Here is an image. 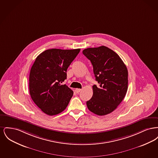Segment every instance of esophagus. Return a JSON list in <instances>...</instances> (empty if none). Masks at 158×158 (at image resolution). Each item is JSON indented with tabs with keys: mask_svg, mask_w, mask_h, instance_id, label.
<instances>
[{
	"mask_svg": "<svg viewBox=\"0 0 158 158\" xmlns=\"http://www.w3.org/2000/svg\"><path fill=\"white\" fill-rule=\"evenodd\" d=\"M81 90H82L81 89H75V92L76 94H78V93H79Z\"/></svg>",
	"mask_w": 158,
	"mask_h": 158,
	"instance_id": "34e87169",
	"label": "esophagus"
}]
</instances>
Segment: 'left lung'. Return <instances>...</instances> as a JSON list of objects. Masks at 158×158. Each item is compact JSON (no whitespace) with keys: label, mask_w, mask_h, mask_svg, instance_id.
<instances>
[{"label":"left lung","mask_w":158,"mask_h":158,"mask_svg":"<svg viewBox=\"0 0 158 158\" xmlns=\"http://www.w3.org/2000/svg\"><path fill=\"white\" fill-rule=\"evenodd\" d=\"M82 53L90 60L98 83L92 86V97L86 102L88 108L98 115L112 113L127 91V67L117 53L104 45L86 48Z\"/></svg>","instance_id":"obj_1"}]
</instances>
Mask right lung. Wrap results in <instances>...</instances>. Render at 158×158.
I'll return each instance as SVG.
<instances>
[{
    "instance_id": "obj_1",
    "label": "right lung",
    "mask_w": 158,
    "mask_h": 158,
    "mask_svg": "<svg viewBox=\"0 0 158 158\" xmlns=\"http://www.w3.org/2000/svg\"><path fill=\"white\" fill-rule=\"evenodd\" d=\"M81 49L47 50L38 55L31 69V97L41 110L48 115H57L67 107L73 95L67 85V69Z\"/></svg>"
}]
</instances>
